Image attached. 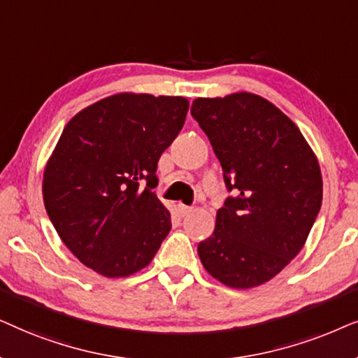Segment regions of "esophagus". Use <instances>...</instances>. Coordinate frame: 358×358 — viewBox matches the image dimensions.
I'll use <instances>...</instances> for the list:
<instances>
[{"label":"esophagus","mask_w":358,"mask_h":358,"mask_svg":"<svg viewBox=\"0 0 358 358\" xmlns=\"http://www.w3.org/2000/svg\"><path fill=\"white\" fill-rule=\"evenodd\" d=\"M178 211L182 216H188V214L193 213V208L192 206H185V204H178Z\"/></svg>","instance_id":"34e87169"}]
</instances>
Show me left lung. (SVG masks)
<instances>
[{"mask_svg": "<svg viewBox=\"0 0 358 358\" xmlns=\"http://www.w3.org/2000/svg\"><path fill=\"white\" fill-rule=\"evenodd\" d=\"M192 116L221 162L227 198L199 260L229 288L260 287L299 254L322 203L317 157L298 126L249 92L196 98Z\"/></svg>", "mask_w": 358, "mask_h": 358, "instance_id": "obj_1", "label": "left lung"}]
</instances>
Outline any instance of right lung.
I'll use <instances>...</instances> for the list:
<instances>
[{
  "instance_id": "1",
  "label": "right lung",
  "mask_w": 358,
  "mask_h": 358,
  "mask_svg": "<svg viewBox=\"0 0 358 358\" xmlns=\"http://www.w3.org/2000/svg\"><path fill=\"white\" fill-rule=\"evenodd\" d=\"M188 108L183 96L124 92L90 104L65 126L45 164L42 196L57 234L85 266L124 278L155 257L171 217L150 188Z\"/></svg>"
}]
</instances>
